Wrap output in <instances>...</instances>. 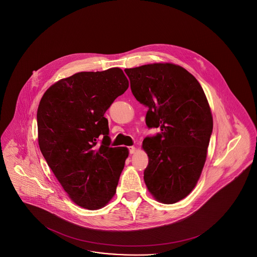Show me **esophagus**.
<instances>
[{
    "label": "esophagus",
    "instance_id": "obj_1",
    "mask_svg": "<svg viewBox=\"0 0 257 257\" xmlns=\"http://www.w3.org/2000/svg\"><path fill=\"white\" fill-rule=\"evenodd\" d=\"M128 150H130V154H135L136 148L134 147V146H132V147H128Z\"/></svg>",
    "mask_w": 257,
    "mask_h": 257
}]
</instances>
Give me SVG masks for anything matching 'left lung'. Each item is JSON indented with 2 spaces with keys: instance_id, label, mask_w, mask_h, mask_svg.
<instances>
[{
  "instance_id": "8db88e82",
  "label": "left lung",
  "mask_w": 257,
  "mask_h": 257,
  "mask_svg": "<svg viewBox=\"0 0 257 257\" xmlns=\"http://www.w3.org/2000/svg\"><path fill=\"white\" fill-rule=\"evenodd\" d=\"M135 98L148 107V127L161 134L146 137L144 181L153 197L174 204L195 188L207 158L213 116L201 85L186 68L155 63L124 69Z\"/></svg>"
}]
</instances>
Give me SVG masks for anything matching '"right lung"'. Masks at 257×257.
Returning a JSON list of instances; mask_svg holds the SVG:
<instances>
[{
    "label": "right lung",
    "mask_w": 257,
    "mask_h": 257,
    "mask_svg": "<svg viewBox=\"0 0 257 257\" xmlns=\"http://www.w3.org/2000/svg\"><path fill=\"white\" fill-rule=\"evenodd\" d=\"M127 88L121 68L82 71L56 82L40 101L41 154L71 201L84 209H101L115 195L128 149L109 147L104 113Z\"/></svg>",
    "instance_id": "add662e5"
}]
</instances>
